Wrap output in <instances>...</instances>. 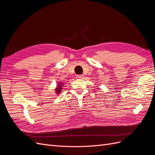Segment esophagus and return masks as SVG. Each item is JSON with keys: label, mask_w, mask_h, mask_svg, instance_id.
Here are the masks:
<instances>
[{"label": "esophagus", "mask_w": 155, "mask_h": 155, "mask_svg": "<svg viewBox=\"0 0 155 155\" xmlns=\"http://www.w3.org/2000/svg\"><path fill=\"white\" fill-rule=\"evenodd\" d=\"M76 78L77 79H83L84 78V76L83 75H77L76 76Z\"/></svg>", "instance_id": "34e87169"}]
</instances>
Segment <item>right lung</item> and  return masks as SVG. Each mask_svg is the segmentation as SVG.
<instances>
[{"label":"right lung","instance_id":"add662e5","mask_svg":"<svg viewBox=\"0 0 155 155\" xmlns=\"http://www.w3.org/2000/svg\"><path fill=\"white\" fill-rule=\"evenodd\" d=\"M63 85H64V83H63V82H59L57 84V86H56L55 88L54 89L55 93L56 94L58 95L61 92Z\"/></svg>","mask_w":155,"mask_h":155}]
</instances>
